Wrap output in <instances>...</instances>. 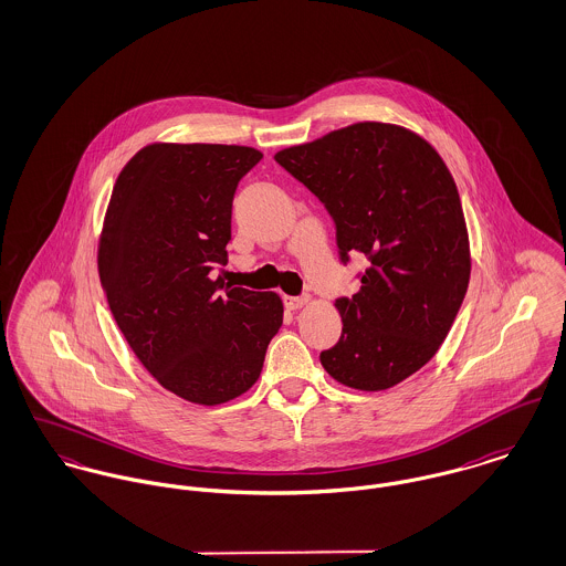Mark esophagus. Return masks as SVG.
<instances>
[{
	"instance_id": "1",
	"label": "esophagus",
	"mask_w": 566,
	"mask_h": 566,
	"mask_svg": "<svg viewBox=\"0 0 566 566\" xmlns=\"http://www.w3.org/2000/svg\"><path fill=\"white\" fill-rule=\"evenodd\" d=\"M308 296H285V307L296 311V308H303L307 305Z\"/></svg>"
}]
</instances>
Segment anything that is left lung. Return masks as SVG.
Here are the masks:
<instances>
[{"label":"left lung","mask_w":566,"mask_h":566,"mask_svg":"<svg viewBox=\"0 0 566 566\" xmlns=\"http://www.w3.org/2000/svg\"><path fill=\"white\" fill-rule=\"evenodd\" d=\"M274 159L335 220L342 261L367 268L353 298H337L344 328L319 355L359 391L396 387L432 359L463 305L471 255L457 184L434 147L411 129L365 120Z\"/></svg>","instance_id":"8db88e82"}]
</instances>
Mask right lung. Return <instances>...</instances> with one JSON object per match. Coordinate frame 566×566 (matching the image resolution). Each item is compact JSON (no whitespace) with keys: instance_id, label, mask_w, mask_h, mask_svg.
I'll list each match as a JSON object with an SVG mask.
<instances>
[{"instance_id":"add662e5","label":"right lung","mask_w":566,"mask_h":566,"mask_svg":"<svg viewBox=\"0 0 566 566\" xmlns=\"http://www.w3.org/2000/svg\"><path fill=\"white\" fill-rule=\"evenodd\" d=\"M263 155L154 143L120 170L99 238V279L129 348L175 396L216 407L258 382L283 324L274 292L224 285L231 207Z\"/></svg>"}]
</instances>
